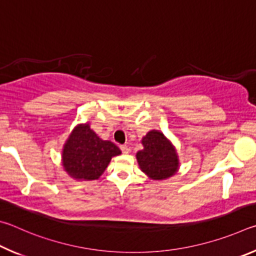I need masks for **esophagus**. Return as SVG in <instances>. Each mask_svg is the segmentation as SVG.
I'll list each match as a JSON object with an SVG mask.
<instances>
[{
    "instance_id": "1",
    "label": "esophagus",
    "mask_w": 256,
    "mask_h": 256,
    "mask_svg": "<svg viewBox=\"0 0 256 256\" xmlns=\"http://www.w3.org/2000/svg\"><path fill=\"white\" fill-rule=\"evenodd\" d=\"M120 150H121V152H122L124 154H128V153H129V148H128V146H127V145H122V146H120Z\"/></svg>"
}]
</instances>
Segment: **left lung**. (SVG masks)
<instances>
[{"mask_svg":"<svg viewBox=\"0 0 256 256\" xmlns=\"http://www.w3.org/2000/svg\"><path fill=\"white\" fill-rule=\"evenodd\" d=\"M142 145L144 148L136 154L142 172L155 181L176 176L180 168V160L176 146L162 132L150 130L142 138Z\"/></svg>","mask_w":256,"mask_h":256,"instance_id":"obj_1","label":"left lung"}]
</instances>
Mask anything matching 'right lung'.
Listing matches in <instances>:
<instances>
[{"label":"right lung","instance_id":"1","mask_svg":"<svg viewBox=\"0 0 256 256\" xmlns=\"http://www.w3.org/2000/svg\"><path fill=\"white\" fill-rule=\"evenodd\" d=\"M121 150L110 140H103L88 122L75 126L62 150L64 171L76 181L98 180L114 156Z\"/></svg>","mask_w":256,"mask_h":256}]
</instances>
